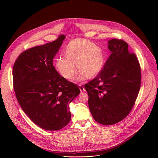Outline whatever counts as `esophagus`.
Here are the masks:
<instances>
[{
  "label": "esophagus",
  "mask_w": 158,
  "mask_h": 158,
  "mask_svg": "<svg viewBox=\"0 0 158 158\" xmlns=\"http://www.w3.org/2000/svg\"><path fill=\"white\" fill-rule=\"evenodd\" d=\"M79 89H80L81 92H85V89H84V87L82 86V84H79Z\"/></svg>",
  "instance_id": "34e87169"
}]
</instances>
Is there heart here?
<instances>
[{
  "label": "heart",
  "instance_id": "heart-1",
  "mask_svg": "<svg viewBox=\"0 0 158 158\" xmlns=\"http://www.w3.org/2000/svg\"><path fill=\"white\" fill-rule=\"evenodd\" d=\"M77 67L80 71L74 77L81 81L87 77H93L101 71L104 64V54L101 48L84 39L72 40L65 50V55L56 59L55 67L59 73L66 79H70Z\"/></svg>",
  "mask_w": 158,
  "mask_h": 158
}]
</instances>
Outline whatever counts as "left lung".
Segmentation results:
<instances>
[{"label": "left lung", "instance_id": "left-lung-1", "mask_svg": "<svg viewBox=\"0 0 158 158\" xmlns=\"http://www.w3.org/2000/svg\"><path fill=\"white\" fill-rule=\"evenodd\" d=\"M111 54L96 77L85 85L88 105L94 120L114 124L131 112L141 86V69L136 56L123 40L108 41Z\"/></svg>", "mask_w": 158, "mask_h": 158}]
</instances>
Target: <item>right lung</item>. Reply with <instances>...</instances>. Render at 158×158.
I'll list each match as a JSON object with an SVG mask.
<instances>
[{
	"instance_id": "obj_1",
	"label": "right lung",
	"mask_w": 158,
	"mask_h": 158,
	"mask_svg": "<svg viewBox=\"0 0 158 158\" xmlns=\"http://www.w3.org/2000/svg\"><path fill=\"white\" fill-rule=\"evenodd\" d=\"M64 35L22 52L13 67L15 94L22 110L39 127L57 131L71 119L69 104L79 95L78 86L56 70L53 59Z\"/></svg>"
}]
</instances>
